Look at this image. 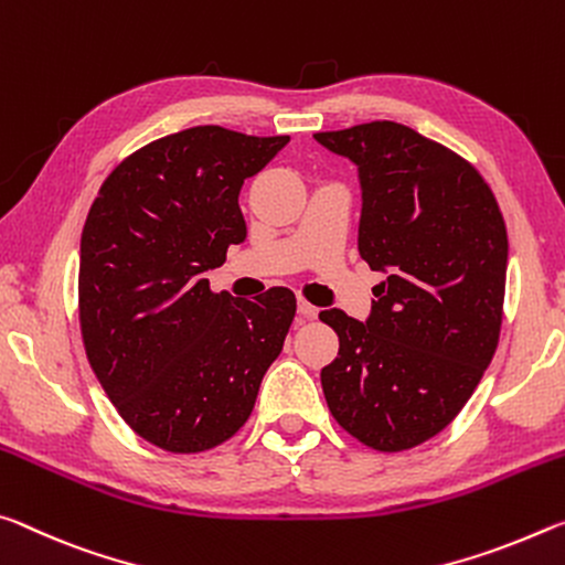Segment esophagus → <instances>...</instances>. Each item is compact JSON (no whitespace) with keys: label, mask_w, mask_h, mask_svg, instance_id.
Segmentation results:
<instances>
[{"label":"esophagus","mask_w":565,"mask_h":565,"mask_svg":"<svg viewBox=\"0 0 565 565\" xmlns=\"http://www.w3.org/2000/svg\"><path fill=\"white\" fill-rule=\"evenodd\" d=\"M298 312H300V318H318V308L316 305H310L308 300H298Z\"/></svg>","instance_id":"obj_1"}]
</instances>
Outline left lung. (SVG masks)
<instances>
[{"label":"left lung","instance_id":"8db88e82","mask_svg":"<svg viewBox=\"0 0 565 565\" xmlns=\"http://www.w3.org/2000/svg\"><path fill=\"white\" fill-rule=\"evenodd\" d=\"M316 140L358 164V249L385 275L365 322L320 312L340 338L322 393L367 448L408 450L456 418L493 360L505 222L473 164L411 127L377 119Z\"/></svg>","mask_w":565,"mask_h":565}]
</instances>
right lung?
<instances>
[{
    "mask_svg": "<svg viewBox=\"0 0 565 565\" xmlns=\"http://www.w3.org/2000/svg\"><path fill=\"white\" fill-rule=\"evenodd\" d=\"M290 142L217 125L145 145L102 182L82 230L79 326L87 360L137 436L210 450L255 408L295 295L212 292L202 273L247 237L243 182Z\"/></svg>",
    "mask_w": 565,
    "mask_h": 565,
    "instance_id": "add662e5",
    "label": "right lung"
}]
</instances>
